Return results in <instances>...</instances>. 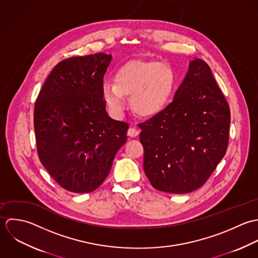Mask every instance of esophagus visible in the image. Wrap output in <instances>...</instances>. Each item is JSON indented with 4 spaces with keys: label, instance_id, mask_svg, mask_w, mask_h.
Listing matches in <instances>:
<instances>
[{
    "label": "esophagus",
    "instance_id": "obj_1",
    "mask_svg": "<svg viewBox=\"0 0 258 258\" xmlns=\"http://www.w3.org/2000/svg\"><path fill=\"white\" fill-rule=\"evenodd\" d=\"M139 133H140V132H139L137 128L131 127V128H128V131H127V136L131 137V138H136V137L139 136Z\"/></svg>",
    "mask_w": 258,
    "mask_h": 258
}]
</instances>
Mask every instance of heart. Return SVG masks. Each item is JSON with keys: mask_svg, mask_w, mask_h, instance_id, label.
I'll return each instance as SVG.
<instances>
[{"mask_svg": "<svg viewBox=\"0 0 258 258\" xmlns=\"http://www.w3.org/2000/svg\"><path fill=\"white\" fill-rule=\"evenodd\" d=\"M174 88V73L163 62L134 59L122 64L114 81L104 80L103 100L114 112H121L124 96H130L132 109L141 116L159 112L168 102Z\"/></svg>", "mask_w": 258, "mask_h": 258, "instance_id": "heart-1", "label": "heart"}]
</instances>
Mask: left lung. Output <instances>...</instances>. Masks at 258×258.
I'll return each instance as SVG.
<instances>
[{"instance_id": "1", "label": "left lung", "mask_w": 258, "mask_h": 258, "mask_svg": "<svg viewBox=\"0 0 258 258\" xmlns=\"http://www.w3.org/2000/svg\"><path fill=\"white\" fill-rule=\"evenodd\" d=\"M229 124L228 103L210 68L190 60L172 102L139 124L152 185L178 195L203 186L226 153Z\"/></svg>"}]
</instances>
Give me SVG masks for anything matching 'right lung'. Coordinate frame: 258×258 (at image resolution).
Returning a JSON list of instances; mask_svg holds the SVG:
<instances>
[{
    "label": "right lung",
    "mask_w": 258,
    "mask_h": 258,
    "mask_svg": "<svg viewBox=\"0 0 258 258\" xmlns=\"http://www.w3.org/2000/svg\"><path fill=\"white\" fill-rule=\"evenodd\" d=\"M111 58L99 52L61 60L35 103L40 160L52 178L72 192L97 189L126 142L128 124L108 116L102 94Z\"/></svg>",
    "instance_id": "obj_1"
}]
</instances>
